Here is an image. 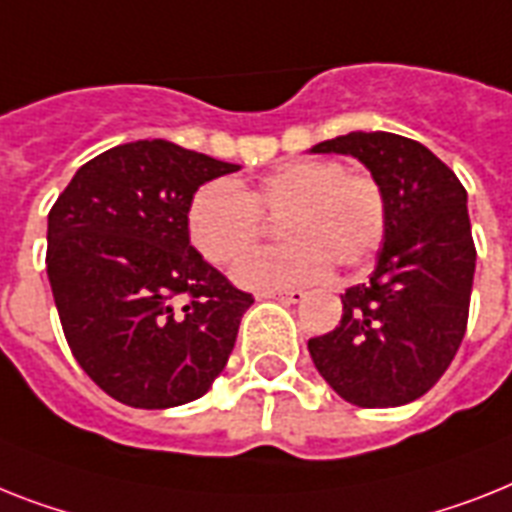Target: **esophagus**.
Wrapping results in <instances>:
<instances>
[{
  "mask_svg": "<svg viewBox=\"0 0 512 512\" xmlns=\"http://www.w3.org/2000/svg\"><path fill=\"white\" fill-rule=\"evenodd\" d=\"M264 298H277V301H287V303H301L306 298L303 290L293 287V290H266Z\"/></svg>",
  "mask_w": 512,
  "mask_h": 512,
  "instance_id": "34e87169",
  "label": "esophagus"
}]
</instances>
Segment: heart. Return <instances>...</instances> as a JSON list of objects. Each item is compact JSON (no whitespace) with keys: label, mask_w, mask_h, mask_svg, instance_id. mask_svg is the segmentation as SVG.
<instances>
[{"label":"heart","mask_w":512,"mask_h":512,"mask_svg":"<svg viewBox=\"0 0 512 512\" xmlns=\"http://www.w3.org/2000/svg\"><path fill=\"white\" fill-rule=\"evenodd\" d=\"M261 214L282 217V248L251 253L232 277L243 287H290L324 280L335 261L361 266L387 232V198L369 172L332 159H298L264 175L253 188L219 177L188 204V238L214 266L240 259L261 235Z\"/></svg>","instance_id":"1"}]
</instances>
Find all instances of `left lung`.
<instances>
[{"label":"left lung","mask_w":512,"mask_h":512,"mask_svg":"<svg viewBox=\"0 0 512 512\" xmlns=\"http://www.w3.org/2000/svg\"><path fill=\"white\" fill-rule=\"evenodd\" d=\"M314 154H350L387 198V232L369 282L342 295V319L308 340L327 384L358 408H395L429 392L468 324L476 246L466 188L442 159L395 133H348Z\"/></svg>","instance_id":"left-lung-1"}]
</instances>
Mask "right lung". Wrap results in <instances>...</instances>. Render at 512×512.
I'll return each mask as SVG.
<instances>
[{
	"instance_id": "1",
	"label": "right lung",
	"mask_w": 512,
	"mask_h": 512,
	"mask_svg": "<svg viewBox=\"0 0 512 512\" xmlns=\"http://www.w3.org/2000/svg\"><path fill=\"white\" fill-rule=\"evenodd\" d=\"M235 170L162 138L122 143L83 164L54 201L46 274L59 322L109 398L175 408L225 369L253 295L190 246L188 204Z\"/></svg>"
}]
</instances>
